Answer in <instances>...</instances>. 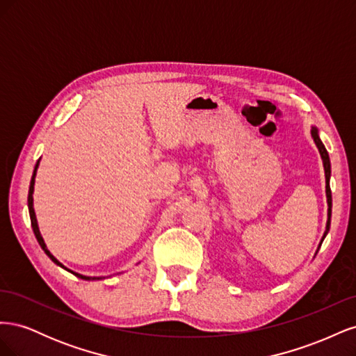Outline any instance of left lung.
I'll use <instances>...</instances> for the list:
<instances>
[{"mask_svg":"<svg viewBox=\"0 0 356 356\" xmlns=\"http://www.w3.org/2000/svg\"><path fill=\"white\" fill-rule=\"evenodd\" d=\"M310 135H312V138H314V141H315V144H316V147H318V149H319V154H321V159H322V163H324V170H325V195H327V204H328V212H327L328 218H327V225H325V232H324V236H322L321 243H319V246H318V251H319V248H321L322 242H324L325 236H327V234H328V232H330V224H331V208H332L331 188H330V178H331V161H330V156H328L327 148L324 147V144H322L321 138H319V132H318V129H316L315 126H312V129H310ZM318 251H316V252H318Z\"/></svg>","mask_w":356,"mask_h":356,"instance_id":"1","label":"left lung"}]
</instances>
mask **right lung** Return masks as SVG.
<instances>
[{
	"instance_id": "add662e5",
	"label": "right lung",
	"mask_w": 356,
	"mask_h": 356,
	"mask_svg": "<svg viewBox=\"0 0 356 356\" xmlns=\"http://www.w3.org/2000/svg\"><path fill=\"white\" fill-rule=\"evenodd\" d=\"M38 165H40V160L37 161V165H35V168H34V174H32V178H31L29 193H28V209H29V217H31V225H32V230H34V234H35V238H37V241H38L40 246L42 248V251H44V252L47 254V257L50 258V260H51L53 263H55V264H58L59 267L65 268V270L71 272L72 275H75V276L80 277V279H84V281H99V279H102L104 276H99V277H96V276H84V275H80V273H75V272L70 270V268H67V267L63 266L60 261H58L56 258L53 257V254L47 250V246H46V243H44V239H42V236H41L40 229H38V222H37V217H35V211H34V197H32V195H34V184H35V175H37Z\"/></svg>"
}]
</instances>
